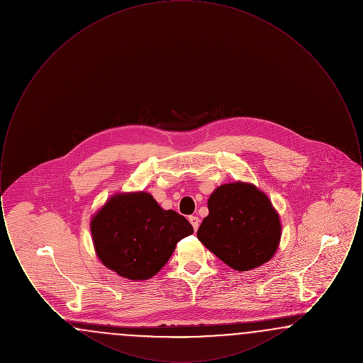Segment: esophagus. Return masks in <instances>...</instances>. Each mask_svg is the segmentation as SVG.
Here are the masks:
<instances>
[{
    "label": "esophagus",
    "instance_id": "obj_1",
    "mask_svg": "<svg viewBox=\"0 0 363 363\" xmlns=\"http://www.w3.org/2000/svg\"><path fill=\"white\" fill-rule=\"evenodd\" d=\"M190 225H193V230L197 231L199 230V225H200V219L197 216H190L189 218Z\"/></svg>",
    "mask_w": 363,
    "mask_h": 363
}]
</instances>
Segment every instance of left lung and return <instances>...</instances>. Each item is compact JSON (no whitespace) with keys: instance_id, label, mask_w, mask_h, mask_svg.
I'll use <instances>...</instances> for the list:
<instances>
[{"instance_id":"8db88e82","label":"left lung","mask_w":363,"mask_h":363,"mask_svg":"<svg viewBox=\"0 0 363 363\" xmlns=\"http://www.w3.org/2000/svg\"><path fill=\"white\" fill-rule=\"evenodd\" d=\"M208 211L197 238L233 269L250 271L277 253L280 218L257 186L240 181L220 185L209 196Z\"/></svg>"}]
</instances>
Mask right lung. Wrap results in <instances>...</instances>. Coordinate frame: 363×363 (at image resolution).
I'll list each match as a JSON object with an SVG mask.
<instances>
[{
  "label": "right lung",
  "mask_w": 363,
  "mask_h": 363,
  "mask_svg": "<svg viewBox=\"0 0 363 363\" xmlns=\"http://www.w3.org/2000/svg\"><path fill=\"white\" fill-rule=\"evenodd\" d=\"M91 234L104 267L129 280H147L166 265L193 227L150 193L133 191L111 196L92 216Z\"/></svg>",
  "instance_id": "1"
}]
</instances>
